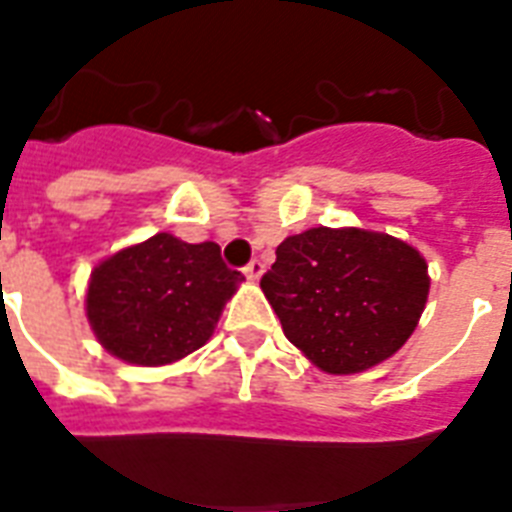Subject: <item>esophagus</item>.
<instances>
[{
  "label": "esophagus",
  "mask_w": 512,
  "mask_h": 512,
  "mask_svg": "<svg viewBox=\"0 0 512 512\" xmlns=\"http://www.w3.org/2000/svg\"><path fill=\"white\" fill-rule=\"evenodd\" d=\"M263 271H265V265L260 263V260H252V263H249L247 268H244V276H247L249 282H257V279L263 276Z\"/></svg>",
  "instance_id": "1"
}]
</instances>
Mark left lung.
I'll list each match as a JSON object with an SVG mask.
<instances>
[{"label":"left lung","instance_id":"1","mask_svg":"<svg viewBox=\"0 0 512 512\" xmlns=\"http://www.w3.org/2000/svg\"><path fill=\"white\" fill-rule=\"evenodd\" d=\"M284 335L330 376L381 365L405 346L427 306V260L365 228H308L276 247L260 279Z\"/></svg>","mask_w":512,"mask_h":512}]
</instances>
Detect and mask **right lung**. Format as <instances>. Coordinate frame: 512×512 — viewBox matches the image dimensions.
<instances>
[{
	"mask_svg": "<svg viewBox=\"0 0 512 512\" xmlns=\"http://www.w3.org/2000/svg\"><path fill=\"white\" fill-rule=\"evenodd\" d=\"M244 276L222 263L214 241L171 233L104 257L91 271L85 317L104 349L142 368H161L201 349Z\"/></svg>",
	"mask_w": 512,
	"mask_h": 512,
	"instance_id": "obj_1",
	"label": "right lung"
}]
</instances>
